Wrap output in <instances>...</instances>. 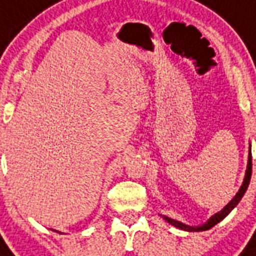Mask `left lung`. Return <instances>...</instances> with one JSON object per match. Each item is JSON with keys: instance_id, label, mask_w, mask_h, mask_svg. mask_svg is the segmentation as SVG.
<instances>
[{"instance_id": "1", "label": "left lung", "mask_w": 256, "mask_h": 256, "mask_svg": "<svg viewBox=\"0 0 256 256\" xmlns=\"http://www.w3.org/2000/svg\"><path fill=\"white\" fill-rule=\"evenodd\" d=\"M251 172H252V156H251V144H250V148H248V162H247L246 175H244V179H243L242 186H240V188H239V191L236 192V195H235L234 198L231 199L230 202L227 203L226 206L223 207L222 210L219 211V212H216V214L212 215V216H211V218L208 219L206 223L199 224V226H188V224H184V223L179 222V220H175V219L168 218V216H166V215H160V216H162V218H164L166 222L170 223L171 226H175L176 228H180V230L188 231V232L208 230V228H211V227H214L216 223L220 222L222 219L226 218L227 215L231 212V210H232L234 207H236V204L240 202V199H242V196L244 195V192H246L247 187H248V184H250Z\"/></svg>"}]
</instances>
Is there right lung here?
<instances>
[{
	"instance_id": "obj_1",
	"label": "right lung",
	"mask_w": 256,
	"mask_h": 256,
	"mask_svg": "<svg viewBox=\"0 0 256 256\" xmlns=\"http://www.w3.org/2000/svg\"><path fill=\"white\" fill-rule=\"evenodd\" d=\"M57 232H60V231H57Z\"/></svg>"
}]
</instances>
